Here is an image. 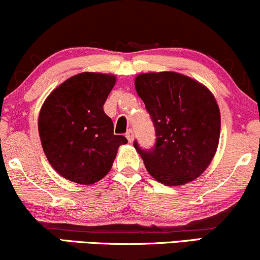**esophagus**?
<instances>
[{"mask_svg": "<svg viewBox=\"0 0 260 260\" xmlns=\"http://www.w3.org/2000/svg\"><path fill=\"white\" fill-rule=\"evenodd\" d=\"M126 138L128 139V142H129V143H132V142H133L134 136H133V131H132V129H128V131H127V133H126Z\"/></svg>", "mask_w": 260, "mask_h": 260, "instance_id": "34e87169", "label": "esophagus"}]
</instances>
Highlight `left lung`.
Instances as JSON below:
<instances>
[{
  "label": "left lung",
  "mask_w": 260,
  "mask_h": 260,
  "mask_svg": "<svg viewBox=\"0 0 260 260\" xmlns=\"http://www.w3.org/2000/svg\"><path fill=\"white\" fill-rule=\"evenodd\" d=\"M136 90L155 127L154 147L134 140L148 172L166 186H180L203 174L216 153L220 110L209 89L175 72L143 73Z\"/></svg>",
  "instance_id": "1"
}]
</instances>
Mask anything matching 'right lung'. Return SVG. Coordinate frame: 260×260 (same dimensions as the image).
<instances>
[{
	"mask_svg": "<svg viewBox=\"0 0 260 260\" xmlns=\"http://www.w3.org/2000/svg\"><path fill=\"white\" fill-rule=\"evenodd\" d=\"M116 83L110 74L73 76L45 100L39 115V134L51 166L67 180L91 184L112 168L117 149L126 144L113 134L104 104Z\"/></svg>",
	"mask_w": 260,
	"mask_h": 260,
	"instance_id": "1",
	"label": "right lung"
}]
</instances>
